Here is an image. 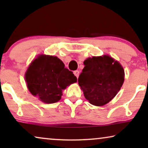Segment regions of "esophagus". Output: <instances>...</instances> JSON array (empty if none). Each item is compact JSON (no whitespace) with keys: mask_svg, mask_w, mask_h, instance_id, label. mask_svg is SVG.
Instances as JSON below:
<instances>
[{"mask_svg":"<svg viewBox=\"0 0 148 148\" xmlns=\"http://www.w3.org/2000/svg\"><path fill=\"white\" fill-rule=\"evenodd\" d=\"M74 75L77 77V78H78L79 77V71L78 70L75 71H74Z\"/></svg>","mask_w":148,"mask_h":148,"instance_id":"1","label":"esophagus"}]
</instances>
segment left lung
Listing matches in <instances>:
<instances>
[{
	"label": "left lung",
	"mask_w": 148,
	"mask_h": 148,
	"mask_svg": "<svg viewBox=\"0 0 148 148\" xmlns=\"http://www.w3.org/2000/svg\"><path fill=\"white\" fill-rule=\"evenodd\" d=\"M84 63L78 82L85 98L95 106L107 104L116 96L124 82L122 66L106 55L93 56Z\"/></svg>",
	"instance_id": "left-lung-1"
}]
</instances>
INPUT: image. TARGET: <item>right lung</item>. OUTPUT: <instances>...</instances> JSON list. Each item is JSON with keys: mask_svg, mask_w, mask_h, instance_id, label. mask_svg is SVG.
Listing matches in <instances>:
<instances>
[{"mask_svg": "<svg viewBox=\"0 0 148 148\" xmlns=\"http://www.w3.org/2000/svg\"><path fill=\"white\" fill-rule=\"evenodd\" d=\"M25 80L34 96L52 104L60 100L62 90L76 82L77 77L56 56L40 55L29 65Z\"/></svg>", "mask_w": 148, "mask_h": 148, "instance_id": "1", "label": "right lung"}]
</instances>
